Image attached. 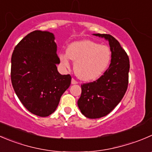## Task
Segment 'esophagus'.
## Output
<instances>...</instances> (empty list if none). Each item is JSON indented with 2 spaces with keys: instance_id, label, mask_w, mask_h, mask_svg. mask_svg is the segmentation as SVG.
<instances>
[{
  "instance_id": "34e87169",
  "label": "esophagus",
  "mask_w": 152,
  "mask_h": 152,
  "mask_svg": "<svg viewBox=\"0 0 152 152\" xmlns=\"http://www.w3.org/2000/svg\"><path fill=\"white\" fill-rule=\"evenodd\" d=\"M77 83H78V82H76L74 79H72V80H71L72 85H76V84H77Z\"/></svg>"
}]
</instances>
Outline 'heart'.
Instances as JSON below:
<instances>
[{"instance_id":"obj_1","label":"heart","mask_w":152,"mask_h":152,"mask_svg":"<svg viewBox=\"0 0 152 152\" xmlns=\"http://www.w3.org/2000/svg\"><path fill=\"white\" fill-rule=\"evenodd\" d=\"M60 61L70 67V59L75 62L74 71L79 79L93 81L99 78L109 65L111 58L107 46L90 40L79 41L69 45L67 53L60 55Z\"/></svg>"}]
</instances>
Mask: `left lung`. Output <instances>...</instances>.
Instances as JSON below:
<instances>
[{
    "instance_id": "1",
    "label": "left lung",
    "mask_w": 152,
    "mask_h": 152,
    "mask_svg": "<svg viewBox=\"0 0 152 152\" xmlns=\"http://www.w3.org/2000/svg\"><path fill=\"white\" fill-rule=\"evenodd\" d=\"M108 41L111 60L107 70L97 80L82 85L78 106L85 117L100 118L120 102L129 84V58L118 41L108 34H94Z\"/></svg>"
}]
</instances>
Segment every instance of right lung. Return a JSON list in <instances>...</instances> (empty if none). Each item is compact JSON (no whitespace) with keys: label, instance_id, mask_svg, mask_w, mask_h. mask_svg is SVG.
Here are the masks:
<instances>
[{"label":"right lung","instance_id":"right-lung-1","mask_svg":"<svg viewBox=\"0 0 152 152\" xmlns=\"http://www.w3.org/2000/svg\"><path fill=\"white\" fill-rule=\"evenodd\" d=\"M54 40L52 32L33 31L16 45L12 55L15 92L23 105L39 117L55 111L71 82L70 75H61L57 70L60 59Z\"/></svg>","mask_w":152,"mask_h":152}]
</instances>
